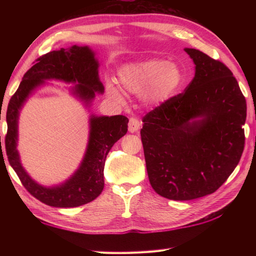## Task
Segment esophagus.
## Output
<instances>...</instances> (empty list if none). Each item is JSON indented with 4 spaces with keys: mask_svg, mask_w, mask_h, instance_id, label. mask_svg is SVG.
I'll use <instances>...</instances> for the list:
<instances>
[{
    "mask_svg": "<svg viewBox=\"0 0 256 256\" xmlns=\"http://www.w3.org/2000/svg\"><path fill=\"white\" fill-rule=\"evenodd\" d=\"M140 128V122L136 118H131L128 121V131L131 133L138 132V130Z\"/></svg>",
    "mask_w": 256,
    "mask_h": 256,
    "instance_id": "obj_1",
    "label": "esophagus"
}]
</instances>
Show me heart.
Wrapping results in <instances>:
<instances>
[{
  "mask_svg": "<svg viewBox=\"0 0 256 256\" xmlns=\"http://www.w3.org/2000/svg\"><path fill=\"white\" fill-rule=\"evenodd\" d=\"M118 79L125 91L142 94L146 103L157 106L176 94L184 82V74L175 62L148 59L125 64L118 70ZM106 91L114 100H123L121 90L113 82L106 84Z\"/></svg>",
  "mask_w": 256,
  "mask_h": 256,
  "instance_id": "1",
  "label": "heart"
}]
</instances>
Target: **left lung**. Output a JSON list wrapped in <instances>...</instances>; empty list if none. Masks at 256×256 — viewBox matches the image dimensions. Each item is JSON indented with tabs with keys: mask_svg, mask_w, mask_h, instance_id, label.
I'll return each instance as SVG.
<instances>
[{
	"mask_svg": "<svg viewBox=\"0 0 256 256\" xmlns=\"http://www.w3.org/2000/svg\"><path fill=\"white\" fill-rule=\"evenodd\" d=\"M194 77L184 94L143 118L140 130L152 187L170 200L214 192L240 162L246 101L224 64L184 48Z\"/></svg>",
	"mask_w": 256,
	"mask_h": 256,
	"instance_id": "8db88e82",
	"label": "left lung"
}]
</instances>
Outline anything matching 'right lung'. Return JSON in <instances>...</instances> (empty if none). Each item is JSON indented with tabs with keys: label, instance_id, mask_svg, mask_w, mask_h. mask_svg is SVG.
<instances>
[{
	"label": "right lung",
	"instance_id": "1",
	"mask_svg": "<svg viewBox=\"0 0 256 256\" xmlns=\"http://www.w3.org/2000/svg\"><path fill=\"white\" fill-rule=\"evenodd\" d=\"M27 70L18 89L10 98L8 112V133L5 148L10 162L20 180L32 196L42 202L56 208H74L90 202L104 187V162L114 143L128 132V118L124 116H98L89 118V140L82 162L72 177L62 184L46 187L32 179L22 166L18 150V118L24 103L30 96L47 80H58L70 86V92L90 108L96 94H103L104 86L99 78V62L89 46L60 48L38 58Z\"/></svg>",
	"mask_w": 256,
	"mask_h": 256
}]
</instances>
